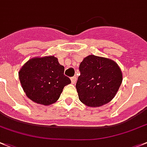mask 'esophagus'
<instances>
[{
  "label": "esophagus",
  "mask_w": 147,
  "mask_h": 147,
  "mask_svg": "<svg viewBox=\"0 0 147 147\" xmlns=\"http://www.w3.org/2000/svg\"><path fill=\"white\" fill-rule=\"evenodd\" d=\"M71 83H72V84H75L76 82V77H75V76H74V77H71Z\"/></svg>",
  "instance_id": "esophagus-1"
}]
</instances>
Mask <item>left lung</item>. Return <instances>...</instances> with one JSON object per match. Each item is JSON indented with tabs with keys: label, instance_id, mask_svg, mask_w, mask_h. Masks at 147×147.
<instances>
[{
	"label": "left lung",
	"instance_id": "1",
	"mask_svg": "<svg viewBox=\"0 0 147 147\" xmlns=\"http://www.w3.org/2000/svg\"><path fill=\"white\" fill-rule=\"evenodd\" d=\"M76 87L80 101L90 107L109 103L122 82V73L111 59L88 55L79 65Z\"/></svg>",
	"mask_w": 147,
	"mask_h": 147
}]
</instances>
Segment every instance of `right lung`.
Wrapping results in <instances>:
<instances>
[{
    "label": "right lung",
    "instance_id": "obj_1",
    "mask_svg": "<svg viewBox=\"0 0 147 147\" xmlns=\"http://www.w3.org/2000/svg\"><path fill=\"white\" fill-rule=\"evenodd\" d=\"M64 70L55 56L33 57L20 70L19 79L28 98L48 106L57 101L65 86L71 82Z\"/></svg>",
    "mask_w": 147,
    "mask_h": 147
}]
</instances>
